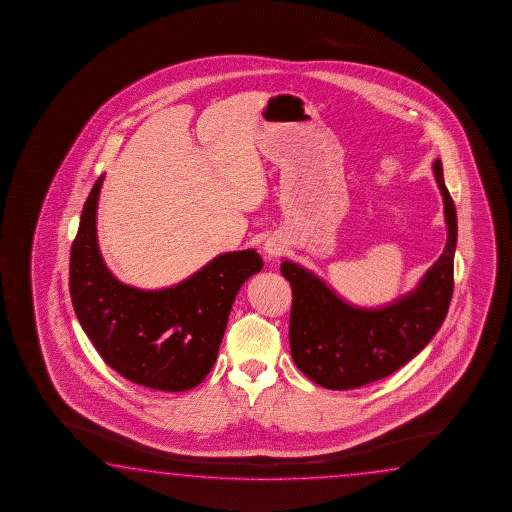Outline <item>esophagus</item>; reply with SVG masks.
<instances>
[{
	"mask_svg": "<svg viewBox=\"0 0 512 512\" xmlns=\"http://www.w3.org/2000/svg\"><path fill=\"white\" fill-rule=\"evenodd\" d=\"M265 252L269 254L270 258H276V256H279L281 254V247H279L278 243L276 242H267L265 243Z\"/></svg>",
	"mask_w": 512,
	"mask_h": 512,
	"instance_id": "1",
	"label": "esophagus"
}]
</instances>
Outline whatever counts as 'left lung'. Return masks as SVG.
Listing matches in <instances>:
<instances>
[{
	"mask_svg": "<svg viewBox=\"0 0 512 512\" xmlns=\"http://www.w3.org/2000/svg\"><path fill=\"white\" fill-rule=\"evenodd\" d=\"M434 172L444 199L448 242L416 290L398 303L382 310H358L308 270L292 261L281 263V274L292 286V358L322 387L356 389L382 380L410 362L441 328L453 294L457 211L439 159Z\"/></svg>",
	"mask_w": 512,
	"mask_h": 512,
	"instance_id": "obj_1",
	"label": "left lung"
}]
</instances>
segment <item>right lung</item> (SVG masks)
I'll list each match as a JSON object with an SVG mask.
<instances>
[{"instance_id":"obj_1","label":"right lung","mask_w":512,"mask_h":512,"mask_svg":"<svg viewBox=\"0 0 512 512\" xmlns=\"http://www.w3.org/2000/svg\"><path fill=\"white\" fill-rule=\"evenodd\" d=\"M102 179L93 184L71 245L70 294L80 326L105 364L130 382L168 392L193 389L217 360L240 286L263 269L260 254L227 252L166 290L123 285L105 269L96 243Z\"/></svg>"}]
</instances>
